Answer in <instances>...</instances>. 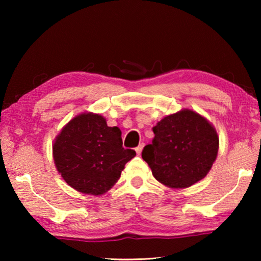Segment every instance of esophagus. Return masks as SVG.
Listing matches in <instances>:
<instances>
[{
  "mask_svg": "<svg viewBox=\"0 0 261 261\" xmlns=\"http://www.w3.org/2000/svg\"><path fill=\"white\" fill-rule=\"evenodd\" d=\"M143 147H144V144H139V146L136 147V153L138 154V155H140V154H141V151H143Z\"/></svg>",
  "mask_w": 261,
  "mask_h": 261,
  "instance_id": "obj_1",
  "label": "esophagus"
}]
</instances>
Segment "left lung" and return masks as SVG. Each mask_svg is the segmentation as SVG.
<instances>
[{
    "mask_svg": "<svg viewBox=\"0 0 261 261\" xmlns=\"http://www.w3.org/2000/svg\"><path fill=\"white\" fill-rule=\"evenodd\" d=\"M155 137L141 156L156 180L185 189L206 177L218 156L219 136L213 124L191 109L165 116L153 127Z\"/></svg>",
    "mask_w": 261,
    "mask_h": 261,
    "instance_id": "8db88e82",
    "label": "left lung"
}]
</instances>
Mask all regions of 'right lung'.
Segmentation results:
<instances>
[{
  "label": "right lung",
  "instance_id": "add662e5",
  "mask_svg": "<svg viewBox=\"0 0 261 261\" xmlns=\"http://www.w3.org/2000/svg\"><path fill=\"white\" fill-rule=\"evenodd\" d=\"M122 132L100 114L82 113L65 124L53 144L61 177L78 192L102 196L112 189L134 149L122 146Z\"/></svg>",
  "mask_w": 261,
  "mask_h": 261
}]
</instances>
